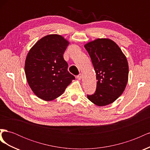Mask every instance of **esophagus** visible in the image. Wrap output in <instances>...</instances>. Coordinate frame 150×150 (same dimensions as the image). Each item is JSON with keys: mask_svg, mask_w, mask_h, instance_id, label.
<instances>
[{"mask_svg": "<svg viewBox=\"0 0 150 150\" xmlns=\"http://www.w3.org/2000/svg\"><path fill=\"white\" fill-rule=\"evenodd\" d=\"M82 77H83V75L81 74H79V75L77 76H76V78H77V79H78L81 80V79H82Z\"/></svg>", "mask_w": 150, "mask_h": 150, "instance_id": "1", "label": "esophagus"}]
</instances>
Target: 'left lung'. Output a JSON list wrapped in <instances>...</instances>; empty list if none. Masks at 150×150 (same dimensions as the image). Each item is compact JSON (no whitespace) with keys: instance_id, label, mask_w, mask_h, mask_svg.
Instances as JSON below:
<instances>
[{"instance_id":"obj_1","label":"left lung","mask_w":150,"mask_h":150,"mask_svg":"<svg viewBox=\"0 0 150 150\" xmlns=\"http://www.w3.org/2000/svg\"><path fill=\"white\" fill-rule=\"evenodd\" d=\"M96 72V92L87 98L98 106L111 104L123 93L128 80L126 57L113 40L96 39L84 45Z\"/></svg>"}]
</instances>
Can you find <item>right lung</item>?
Segmentation results:
<instances>
[{
    "instance_id": "obj_1",
    "label": "right lung",
    "mask_w": 150,
    "mask_h": 150,
    "mask_svg": "<svg viewBox=\"0 0 150 150\" xmlns=\"http://www.w3.org/2000/svg\"><path fill=\"white\" fill-rule=\"evenodd\" d=\"M69 44L61 35H47L39 39L27 55V81L33 93L44 101H52L60 96L75 79L67 71L68 64L63 57Z\"/></svg>"
}]
</instances>
